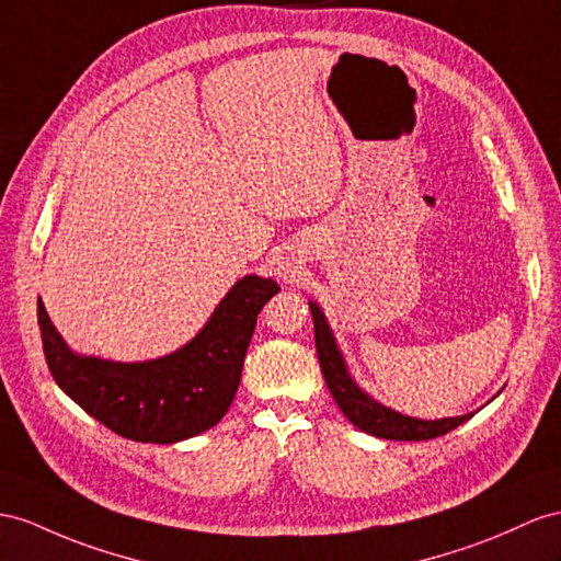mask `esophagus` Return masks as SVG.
<instances>
[{
	"label": "esophagus",
	"instance_id": "1",
	"mask_svg": "<svg viewBox=\"0 0 561 561\" xmlns=\"http://www.w3.org/2000/svg\"><path fill=\"white\" fill-rule=\"evenodd\" d=\"M294 275H291V272H284V279H291Z\"/></svg>",
	"mask_w": 561,
	"mask_h": 561
}]
</instances>
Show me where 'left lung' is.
Segmentation results:
<instances>
[{
    "label": "left lung",
    "mask_w": 561,
    "mask_h": 561,
    "mask_svg": "<svg viewBox=\"0 0 561 561\" xmlns=\"http://www.w3.org/2000/svg\"><path fill=\"white\" fill-rule=\"evenodd\" d=\"M310 312H312V324H314V348H318L320 367H322L329 391H332L341 412L346 414L357 428H363L365 434L389 438V440H428V438H438L443 434H448V431L457 428L459 424H465L467 420L473 417L471 412V414H462V417L424 422V420L405 417V414L379 405L377 400H371L367 393L357 389L355 381L351 379L346 365H343V357L336 348V341L332 332H329L322 310L314 304H310Z\"/></svg>",
    "instance_id": "1"
}]
</instances>
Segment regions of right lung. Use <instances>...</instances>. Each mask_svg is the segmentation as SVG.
Listing matches in <instances>:
<instances>
[{"mask_svg":"<svg viewBox=\"0 0 561 561\" xmlns=\"http://www.w3.org/2000/svg\"><path fill=\"white\" fill-rule=\"evenodd\" d=\"M277 291L272 279H239L184 348L133 365L68 351L37 300L42 348L54 381L94 420L130 440L178 443L204 434L232 405L257 312Z\"/></svg>","mask_w":561,"mask_h":561,"instance_id":"add662e5","label":"right lung"}]
</instances>
